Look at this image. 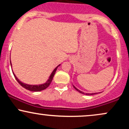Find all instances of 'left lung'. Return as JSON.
<instances>
[{
    "instance_id": "obj_1",
    "label": "left lung",
    "mask_w": 129,
    "mask_h": 129,
    "mask_svg": "<svg viewBox=\"0 0 129 129\" xmlns=\"http://www.w3.org/2000/svg\"><path fill=\"white\" fill-rule=\"evenodd\" d=\"M73 87L75 88V89H76V90H77V91H78V92L82 93V94H86V95H92V94H97V93H84V92H83V91H81V90H79V89H78V88H77L76 87H75V86H74V85H73Z\"/></svg>"
}]
</instances>
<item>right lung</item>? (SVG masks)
Segmentation results:
<instances>
[{
    "instance_id": "right-lung-1",
    "label": "right lung",
    "mask_w": 129,
    "mask_h": 129,
    "mask_svg": "<svg viewBox=\"0 0 129 129\" xmlns=\"http://www.w3.org/2000/svg\"><path fill=\"white\" fill-rule=\"evenodd\" d=\"M10 63H11V66H12V65H11V60H10ZM60 66V64L58 66L56 67L55 69L53 70L52 73H51V75H50V76H49V78H48V79L46 81L45 83L42 84H39V85H29V84L23 83V82H22L20 81H19V79L17 78V77H16V75H14V72H13V75H14V77H15L16 79L17 80V82H18L20 84V85L23 87V88H25V89L28 90H29V91H42V90H43L46 89L47 87L49 86L50 84H51V81H52L53 77H54V74H55V73H56V70H57V67ZM12 72H13V70H12Z\"/></svg>"
}]
</instances>
